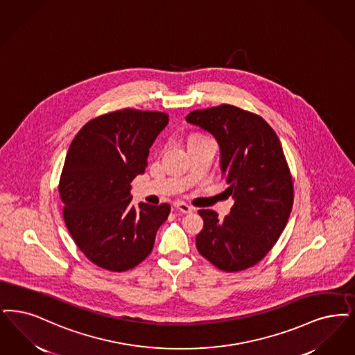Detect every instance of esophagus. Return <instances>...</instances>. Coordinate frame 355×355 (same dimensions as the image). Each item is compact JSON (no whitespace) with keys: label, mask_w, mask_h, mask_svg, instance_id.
Returning <instances> with one entry per match:
<instances>
[{"label":"esophagus","mask_w":355,"mask_h":355,"mask_svg":"<svg viewBox=\"0 0 355 355\" xmlns=\"http://www.w3.org/2000/svg\"><path fill=\"white\" fill-rule=\"evenodd\" d=\"M174 207L178 210V211H181V213L189 214L193 211V209L187 205V203H184V202H174Z\"/></svg>","instance_id":"obj_1"}]
</instances>
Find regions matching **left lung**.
Listing matches in <instances>:
<instances>
[{
  "label": "left lung",
  "instance_id": "1",
  "mask_svg": "<svg viewBox=\"0 0 355 355\" xmlns=\"http://www.w3.org/2000/svg\"><path fill=\"white\" fill-rule=\"evenodd\" d=\"M186 121L216 139L222 178L235 199L222 220L213 210H199L197 250L219 270H247L276 244L293 206V180L280 140L261 116L230 104L193 111Z\"/></svg>",
  "mask_w": 355,
  "mask_h": 355
}]
</instances>
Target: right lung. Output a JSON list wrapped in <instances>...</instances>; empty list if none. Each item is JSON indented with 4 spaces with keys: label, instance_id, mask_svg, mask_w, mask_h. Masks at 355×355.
Wrapping results in <instances>:
<instances>
[{
    "label": "right lung",
    "instance_id": "add662e5",
    "mask_svg": "<svg viewBox=\"0 0 355 355\" xmlns=\"http://www.w3.org/2000/svg\"><path fill=\"white\" fill-rule=\"evenodd\" d=\"M164 112L124 108L100 114L76 133L58 184L63 219L85 257L124 272L153 250L171 206L130 202V182L148 166L149 148L168 125Z\"/></svg>",
    "mask_w": 355,
    "mask_h": 355
}]
</instances>
